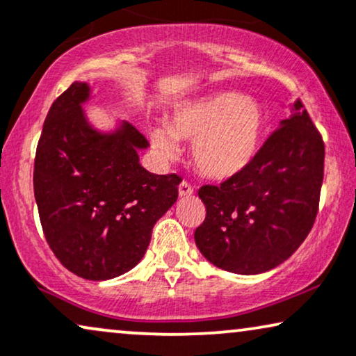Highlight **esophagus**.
<instances>
[{"label":"esophagus","mask_w":356,"mask_h":356,"mask_svg":"<svg viewBox=\"0 0 356 356\" xmlns=\"http://www.w3.org/2000/svg\"><path fill=\"white\" fill-rule=\"evenodd\" d=\"M193 193V188L188 182H182L181 186H179V197L184 199V197H191Z\"/></svg>","instance_id":"34e87169"}]
</instances>
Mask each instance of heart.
Listing matches in <instances>:
<instances>
[{
    "label": "heart",
    "mask_w": 356,
    "mask_h": 356,
    "mask_svg": "<svg viewBox=\"0 0 356 356\" xmlns=\"http://www.w3.org/2000/svg\"><path fill=\"white\" fill-rule=\"evenodd\" d=\"M264 111L253 98L220 92L175 106L165 126L147 129L151 147L163 159H175L179 141L191 143L197 170L213 181L236 177L258 154Z\"/></svg>",
    "instance_id": "1"
}]
</instances>
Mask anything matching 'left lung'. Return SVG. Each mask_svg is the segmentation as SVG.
<instances>
[{
  "label": "left lung",
  "instance_id": "1",
  "mask_svg": "<svg viewBox=\"0 0 356 356\" xmlns=\"http://www.w3.org/2000/svg\"><path fill=\"white\" fill-rule=\"evenodd\" d=\"M325 146L300 100L248 168L199 197L207 217L195 245L211 264L235 274H259L279 266L316 222Z\"/></svg>",
  "mask_w": 356,
  "mask_h": 356
}]
</instances>
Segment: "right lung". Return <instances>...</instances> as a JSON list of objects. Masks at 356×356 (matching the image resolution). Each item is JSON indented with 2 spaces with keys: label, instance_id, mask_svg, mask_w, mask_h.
I'll use <instances>...</instances> for the list:
<instances>
[{
  "label": "right lung",
  "instance_id": "right-lung-1",
  "mask_svg": "<svg viewBox=\"0 0 356 356\" xmlns=\"http://www.w3.org/2000/svg\"><path fill=\"white\" fill-rule=\"evenodd\" d=\"M90 98V83L77 80L52 103L35 151L34 197L57 259L80 277L106 281L143 259L182 179L143 168L139 151L149 143L133 124L95 128L83 110Z\"/></svg>",
  "mask_w": 356,
  "mask_h": 356
}]
</instances>
